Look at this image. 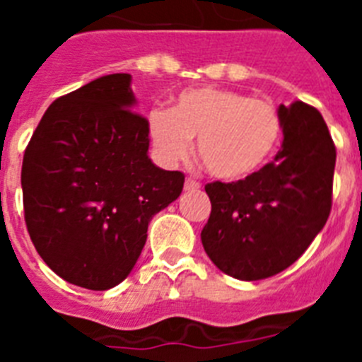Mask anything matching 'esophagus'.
I'll return each mask as SVG.
<instances>
[{
	"label": "esophagus",
	"instance_id": "obj_1",
	"mask_svg": "<svg viewBox=\"0 0 362 362\" xmlns=\"http://www.w3.org/2000/svg\"><path fill=\"white\" fill-rule=\"evenodd\" d=\"M197 188H201V183L196 181V179L188 177L187 181H185V190H197Z\"/></svg>",
	"mask_w": 362,
	"mask_h": 362
}]
</instances>
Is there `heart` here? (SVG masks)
<instances>
[{
    "label": "heart",
    "mask_w": 362,
    "mask_h": 362,
    "mask_svg": "<svg viewBox=\"0 0 362 362\" xmlns=\"http://www.w3.org/2000/svg\"><path fill=\"white\" fill-rule=\"evenodd\" d=\"M148 137L163 165L183 161L197 137V156L214 177L243 179L257 172L281 137V117L264 99L201 86L175 98L170 112L148 114Z\"/></svg>",
    "instance_id": "heart-1"
}]
</instances>
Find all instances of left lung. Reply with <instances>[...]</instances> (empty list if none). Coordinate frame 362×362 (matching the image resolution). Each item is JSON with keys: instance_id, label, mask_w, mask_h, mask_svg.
Listing matches in <instances>:
<instances>
[{"instance_id": "8db88e82", "label": "left lung", "mask_w": 362, "mask_h": 362, "mask_svg": "<svg viewBox=\"0 0 362 362\" xmlns=\"http://www.w3.org/2000/svg\"><path fill=\"white\" fill-rule=\"evenodd\" d=\"M283 145L274 161L235 183L204 187L212 203L201 232L212 263L241 281L276 276L296 263L332 210L335 145L317 108L277 110Z\"/></svg>"}]
</instances>
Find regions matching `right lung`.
<instances>
[{
  "mask_svg": "<svg viewBox=\"0 0 362 362\" xmlns=\"http://www.w3.org/2000/svg\"><path fill=\"white\" fill-rule=\"evenodd\" d=\"M130 74L57 98L23 156L25 223L50 270L88 290L132 272L148 223L183 190V172L148 158V121L132 110Z\"/></svg>",
  "mask_w": 362,
  "mask_h": 362,
  "instance_id": "obj_1",
  "label": "right lung"
}]
</instances>
